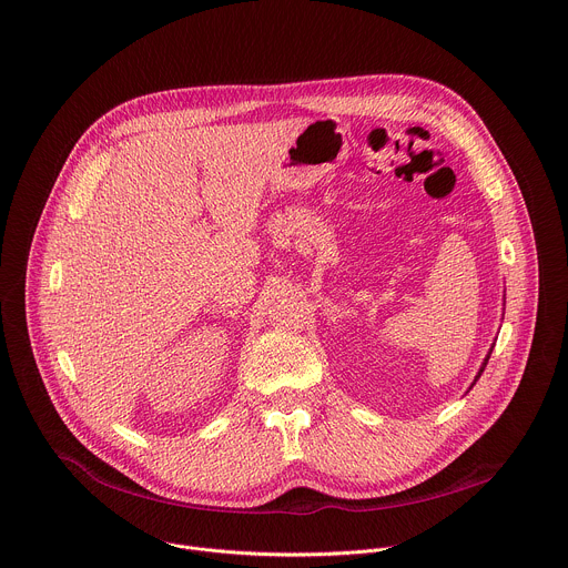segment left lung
Wrapping results in <instances>:
<instances>
[{"label":"left lung","mask_w":568,"mask_h":568,"mask_svg":"<svg viewBox=\"0 0 568 568\" xmlns=\"http://www.w3.org/2000/svg\"><path fill=\"white\" fill-rule=\"evenodd\" d=\"M493 347H495V343L490 345V349H488V354L484 356V361H481V365H479V369H477V374H475V379H473V384H470V388L468 390H473V386L479 382V376H481V372H484V367H486V363H488V358H490V354H493Z\"/></svg>","instance_id":"left-lung-1"}]
</instances>
